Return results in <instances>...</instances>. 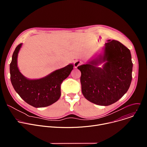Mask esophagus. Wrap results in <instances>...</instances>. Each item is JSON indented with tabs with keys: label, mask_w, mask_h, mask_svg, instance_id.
I'll list each match as a JSON object with an SVG mask.
<instances>
[{
	"label": "esophagus",
	"mask_w": 147,
	"mask_h": 147,
	"mask_svg": "<svg viewBox=\"0 0 147 147\" xmlns=\"http://www.w3.org/2000/svg\"><path fill=\"white\" fill-rule=\"evenodd\" d=\"M82 64V62L81 61H80V60H77L74 62V66L75 68H77L78 66H80Z\"/></svg>",
	"instance_id": "1"
}]
</instances>
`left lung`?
<instances>
[{
  "label": "left lung",
  "instance_id": "8db88e82",
  "mask_svg": "<svg viewBox=\"0 0 147 147\" xmlns=\"http://www.w3.org/2000/svg\"><path fill=\"white\" fill-rule=\"evenodd\" d=\"M103 55L77 67L81 73L83 95L99 105L108 106L128 91L132 80L133 63L130 50L120 42L108 40ZM105 62L102 68L96 66Z\"/></svg>",
  "mask_w": 147,
  "mask_h": 147
}]
</instances>
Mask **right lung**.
<instances>
[{
  "label": "right lung",
  "mask_w": 147,
  "mask_h": 147,
  "mask_svg": "<svg viewBox=\"0 0 147 147\" xmlns=\"http://www.w3.org/2000/svg\"><path fill=\"white\" fill-rule=\"evenodd\" d=\"M22 44L16 48L10 65L12 86L26 102L35 108L48 107L60 97V86L73 69L72 64L57 70L40 79L29 80L21 73L17 67V56Z\"/></svg>",
  "instance_id": "add662e5"
}]
</instances>
